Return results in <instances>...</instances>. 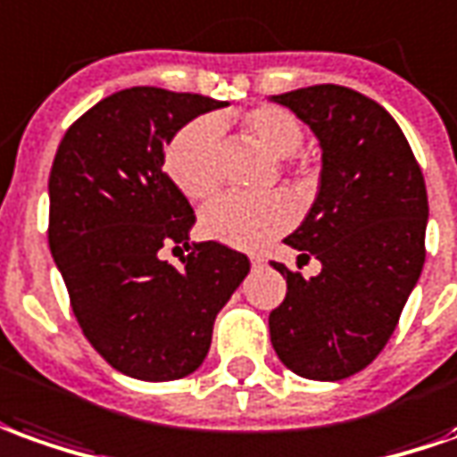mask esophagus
Instances as JSON below:
<instances>
[{
  "instance_id": "34e87169",
  "label": "esophagus",
  "mask_w": 457,
  "mask_h": 457,
  "mask_svg": "<svg viewBox=\"0 0 457 457\" xmlns=\"http://www.w3.org/2000/svg\"><path fill=\"white\" fill-rule=\"evenodd\" d=\"M263 263H266V259H263V256H259V253H253V256H251V266H253V269H261Z\"/></svg>"
}]
</instances>
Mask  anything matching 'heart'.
Returning a JSON list of instances; mask_svg holds the SVG:
<instances>
[{
    "instance_id": "b5f03b06",
    "label": "heart",
    "mask_w": 457,
    "mask_h": 457,
    "mask_svg": "<svg viewBox=\"0 0 457 457\" xmlns=\"http://www.w3.org/2000/svg\"><path fill=\"white\" fill-rule=\"evenodd\" d=\"M241 134L273 159H283L303 174L295 151L303 144V127L288 109L263 104L238 121ZM166 171L179 191L191 201H206L221 187V127L216 119L201 116L188 121L166 146ZM295 221L294 201L283 194L261 198L228 196L216 198L201 213V234L234 248H261Z\"/></svg>"
}]
</instances>
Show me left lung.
Returning a JSON list of instances; mask_svg holds the SVG:
<instances>
[{
	"mask_svg": "<svg viewBox=\"0 0 457 457\" xmlns=\"http://www.w3.org/2000/svg\"><path fill=\"white\" fill-rule=\"evenodd\" d=\"M316 131L323 149L319 196L286 238L320 273L273 261L286 298L269 316L281 363L311 380H343L391 341L426 263L428 194L420 163L378 102L338 84L276 94Z\"/></svg>",
	"mask_w": 457,
	"mask_h": 457,
	"instance_id": "8db88e82",
	"label": "left lung"
}]
</instances>
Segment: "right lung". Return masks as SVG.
Returning a JSON list of instances; mask_svg holds the SVG:
<instances>
[{"label":"right lung","mask_w":457,"mask_h":457,"mask_svg":"<svg viewBox=\"0 0 457 457\" xmlns=\"http://www.w3.org/2000/svg\"><path fill=\"white\" fill-rule=\"evenodd\" d=\"M223 102L159 87L106 96L66 129L49 174V248L84 338L138 380H176L209 353L216 313L251 263L206 241L188 246L196 221L163 171L179 129ZM184 245L179 270L163 247Z\"/></svg>","instance_id":"add662e5"}]
</instances>
